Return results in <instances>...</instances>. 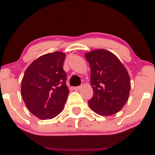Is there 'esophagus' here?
<instances>
[{"instance_id":"34e87169","label":"esophagus","mask_w":155,"mask_h":155,"mask_svg":"<svg viewBox=\"0 0 155 155\" xmlns=\"http://www.w3.org/2000/svg\"><path fill=\"white\" fill-rule=\"evenodd\" d=\"M81 87H82L81 86H78V87H74L73 89L74 90V91H79L80 89H81Z\"/></svg>"}]
</instances>
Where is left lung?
Segmentation results:
<instances>
[{
	"label": "left lung",
	"mask_w": 155,
	"mask_h": 155,
	"mask_svg": "<svg viewBox=\"0 0 155 155\" xmlns=\"http://www.w3.org/2000/svg\"><path fill=\"white\" fill-rule=\"evenodd\" d=\"M91 70V84L94 90L88 101L91 110L101 116L118 113L127 102L130 92V78L119 58L105 49L85 54Z\"/></svg>",
	"instance_id": "8db88e82"
}]
</instances>
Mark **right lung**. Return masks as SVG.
Returning <instances> with one entry per match:
<instances>
[{
    "instance_id": "right-lung-1",
    "label": "right lung",
    "mask_w": 155,
    "mask_h": 155,
    "mask_svg": "<svg viewBox=\"0 0 155 155\" xmlns=\"http://www.w3.org/2000/svg\"><path fill=\"white\" fill-rule=\"evenodd\" d=\"M65 54L48 53L27 68L21 84V94L28 110L40 119H52L64 108L69 90L63 63Z\"/></svg>"
}]
</instances>
